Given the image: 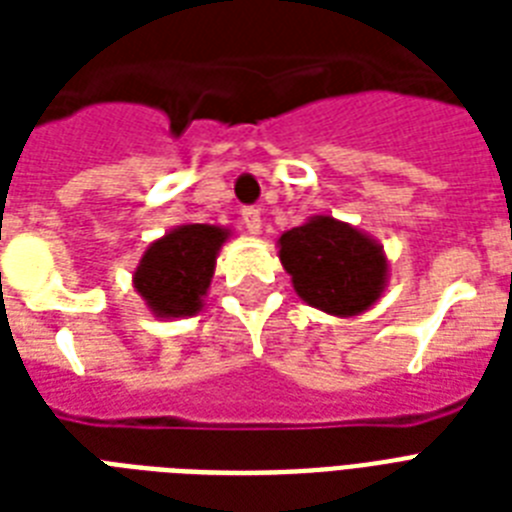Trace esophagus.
<instances>
[{
	"label": "esophagus",
	"mask_w": 512,
	"mask_h": 512,
	"mask_svg": "<svg viewBox=\"0 0 512 512\" xmlns=\"http://www.w3.org/2000/svg\"><path fill=\"white\" fill-rule=\"evenodd\" d=\"M241 220H244V225H247V231L255 233V236L263 231V217H260V209L247 207L244 212H241Z\"/></svg>",
	"instance_id": "obj_1"
}]
</instances>
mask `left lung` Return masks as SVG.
I'll return each instance as SVG.
<instances>
[{"label": "left lung", "instance_id": "obj_1", "mask_svg": "<svg viewBox=\"0 0 512 512\" xmlns=\"http://www.w3.org/2000/svg\"><path fill=\"white\" fill-rule=\"evenodd\" d=\"M276 244L297 297L311 308L350 319L369 311L385 295L388 255L380 241L356 225L324 212L284 231Z\"/></svg>", "mask_w": 512, "mask_h": 512}]
</instances>
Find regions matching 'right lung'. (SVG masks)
I'll use <instances>...</instances> for the list:
<instances>
[{
  "mask_svg": "<svg viewBox=\"0 0 512 512\" xmlns=\"http://www.w3.org/2000/svg\"><path fill=\"white\" fill-rule=\"evenodd\" d=\"M228 239L231 228L223 225L183 223L151 241L132 273V287L148 311L162 321L196 316Z\"/></svg>",
  "mask_w": 512,
  "mask_h": 512,
  "instance_id": "1",
  "label": "right lung"
}]
</instances>
